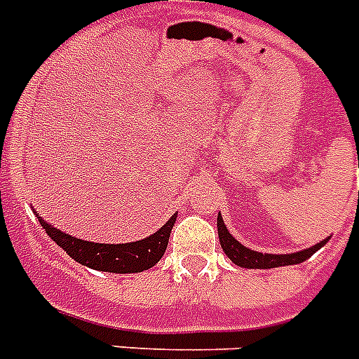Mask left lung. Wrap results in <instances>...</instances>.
<instances>
[{"label":"left lung","instance_id":"8db88e82","mask_svg":"<svg viewBox=\"0 0 359 359\" xmlns=\"http://www.w3.org/2000/svg\"><path fill=\"white\" fill-rule=\"evenodd\" d=\"M217 233H219V243H221V248L226 253V257L230 259L233 264L241 266V268L248 269H269V268H278V266H290V264H300V262L307 261L313 253L318 252L322 246H325V243L329 241L323 239L318 244L311 246V248L302 250V252L297 253H280V255H275V253H261L255 252V250L246 248L244 244H241L236 237L231 236L230 231L226 230V224H224L221 214L217 215Z\"/></svg>","mask_w":359,"mask_h":359}]
</instances>
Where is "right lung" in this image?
Returning <instances> with one entry per match:
<instances>
[{"label":"right lung","mask_w":359,"mask_h":359,"mask_svg":"<svg viewBox=\"0 0 359 359\" xmlns=\"http://www.w3.org/2000/svg\"><path fill=\"white\" fill-rule=\"evenodd\" d=\"M176 217L177 214H174L160 230L145 239L136 241V243L100 244L68 236L37 215L44 231L72 257L73 261L91 269L107 271V273H140V271L152 268L167 250L170 230L176 223Z\"/></svg>","instance_id":"right-lung-1"}]
</instances>
